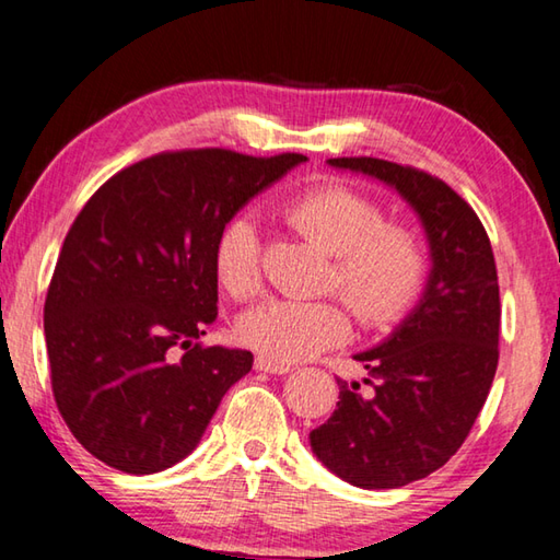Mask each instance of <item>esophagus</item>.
Segmentation results:
<instances>
[{"label": "esophagus", "instance_id": "esophagus-1", "mask_svg": "<svg viewBox=\"0 0 560 560\" xmlns=\"http://www.w3.org/2000/svg\"><path fill=\"white\" fill-rule=\"evenodd\" d=\"M254 368L261 373H271V375H287L291 371V365L287 363H277V360H269L264 355H257V360H254Z\"/></svg>", "mask_w": 560, "mask_h": 560}]
</instances>
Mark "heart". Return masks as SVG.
I'll return each instance as SVG.
<instances>
[{
    "instance_id": "1",
    "label": "heart",
    "mask_w": 560,
    "mask_h": 560,
    "mask_svg": "<svg viewBox=\"0 0 560 560\" xmlns=\"http://www.w3.org/2000/svg\"><path fill=\"white\" fill-rule=\"evenodd\" d=\"M293 230L334 254L326 283L371 328L390 326L415 306L430 277L420 234L385 222L371 195L343 183L311 187L283 205ZM214 277L232 299L261 289L259 232L249 217L226 222L214 244ZM350 334L346 308L334 299H273L246 311L236 324L244 346L277 363H296L343 343Z\"/></svg>"
}]
</instances>
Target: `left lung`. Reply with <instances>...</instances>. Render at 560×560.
<instances>
[{
  "instance_id": "8db88e82",
  "label": "left lung",
  "mask_w": 560,
  "mask_h": 560,
  "mask_svg": "<svg viewBox=\"0 0 560 560\" xmlns=\"http://www.w3.org/2000/svg\"><path fill=\"white\" fill-rule=\"evenodd\" d=\"M395 187L420 217L432 269L422 299L393 336L358 353L363 384L338 381L334 415L311 450L348 485L397 489L424 479L467 440L499 363V281L477 212L442 183L381 158H330Z\"/></svg>"
}]
</instances>
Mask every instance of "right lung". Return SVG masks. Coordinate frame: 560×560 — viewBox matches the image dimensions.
<instances>
[{
    "instance_id": "1",
    "label": "right lung",
    "mask_w": 560,
    "mask_h": 560,
    "mask_svg": "<svg viewBox=\"0 0 560 560\" xmlns=\"http://www.w3.org/2000/svg\"><path fill=\"white\" fill-rule=\"evenodd\" d=\"M303 160L175 150L120 170L83 205L46 293L44 334L56 407L93 457L126 474L173 467L252 371L249 350L197 343L217 318L214 244Z\"/></svg>"
}]
</instances>
